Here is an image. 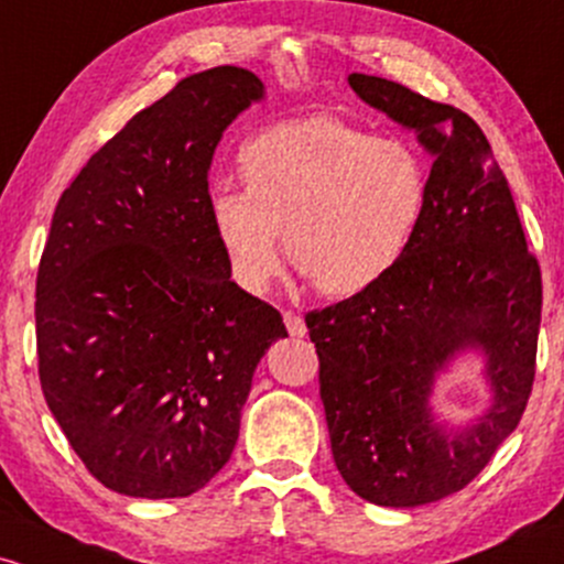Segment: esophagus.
I'll return each mask as SVG.
<instances>
[{
  "label": "esophagus",
  "mask_w": 564,
  "mask_h": 564,
  "mask_svg": "<svg viewBox=\"0 0 564 564\" xmlns=\"http://www.w3.org/2000/svg\"><path fill=\"white\" fill-rule=\"evenodd\" d=\"M283 323H286V328H289L291 336H304V334H307L304 318H302L300 313H294V310H286V313H283Z\"/></svg>",
  "instance_id": "1"
}]
</instances>
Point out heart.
Wrapping results in <instances>:
<instances>
[{
  "instance_id": "obj_1",
  "label": "heart",
  "mask_w": 564,
  "mask_h": 564,
  "mask_svg": "<svg viewBox=\"0 0 564 564\" xmlns=\"http://www.w3.org/2000/svg\"><path fill=\"white\" fill-rule=\"evenodd\" d=\"M243 191H209V217L230 273L260 294L294 268L326 296H352L405 257L422 225L426 170L400 140L310 116L273 124L238 151Z\"/></svg>"
}]
</instances>
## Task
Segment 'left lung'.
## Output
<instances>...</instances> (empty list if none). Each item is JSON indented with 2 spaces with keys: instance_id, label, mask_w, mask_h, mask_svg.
Segmentation results:
<instances>
[{
  "instance_id": "1",
  "label": "left lung",
  "mask_w": 564,
  "mask_h": 564,
  "mask_svg": "<svg viewBox=\"0 0 564 564\" xmlns=\"http://www.w3.org/2000/svg\"><path fill=\"white\" fill-rule=\"evenodd\" d=\"M349 87L416 129L435 161L422 225L403 260L304 323L318 352L339 475L379 507H422L467 488L525 413L541 268L475 119L381 76L349 74ZM469 344L489 352L497 398L480 423L445 433L425 408L429 387L452 352Z\"/></svg>"
}]
</instances>
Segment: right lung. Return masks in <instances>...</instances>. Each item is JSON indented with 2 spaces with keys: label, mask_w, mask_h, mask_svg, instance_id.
Here are the masks:
<instances>
[{
  "label": "right lung",
  "mask_w": 564,
  "mask_h": 564,
  "mask_svg": "<svg viewBox=\"0 0 564 564\" xmlns=\"http://www.w3.org/2000/svg\"><path fill=\"white\" fill-rule=\"evenodd\" d=\"M262 82L187 76L116 132L63 191L36 273L44 400L97 482L185 498L228 464L281 313L230 281L209 164Z\"/></svg>",
  "instance_id": "1"
}]
</instances>
